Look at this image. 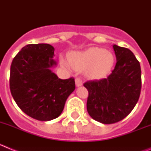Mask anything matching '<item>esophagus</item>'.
I'll return each instance as SVG.
<instances>
[{"mask_svg":"<svg viewBox=\"0 0 151 151\" xmlns=\"http://www.w3.org/2000/svg\"><path fill=\"white\" fill-rule=\"evenodd\" d=\"M75 82H76V86H81V85H82V80L81 79V78H79V77H77L76 79H75Z\"/></svg>","mask_w":151,"mask_h":151,"instance_id":"1","label":"esophagus"}]
</instances>
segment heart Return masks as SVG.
<instances>
[{"instance_id":"b5f03b06","label":"heart","mask_w":151,"mask_h":151,"mask_svg":"<svg viewBox=\"0 0 151 151\" xmlns=\"http://www.w3.org/2000/svg\"><path fill=\"white\" fill-rule=\"evenodd\" d=\"M69 60L61 58L62 65L68 68L73 67L84 70L88 76L100 78L105 76L112 69L114 57L111 52L100 47H91L82 52H76L69 55Z\"/></svg>"}]
</instances>
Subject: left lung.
I'll use <instances>...</instances> for the list:
<instances>
[{"instance_id": "1", "label": "left lung", "mask_w": 151, "mask_h": 151, "mask_svg": "<svg viewBox=\"0 0 151 151\" xmlns=\"http://www.w3.org/2000/svg\"><path fill=\"white\" fill-rule=\"evenodd\" d=\"M116 63L106 78L84 83L88 91L87 110L104 124L119 122L134 109L141 89L140 63L129 49L113 45Z\"/></svg>"}]
</instances>
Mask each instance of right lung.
Here are the masks:
<instances>
[{"label":"right lung","instance_id":"1","mask_svg":"<svg viewBox=\"0 0 151 151\" xmlns=\"http://www.w3.org/2000/svg\"><path fill=\"white\" fill-rule=\"evenodd\" d=\"M54 48L48 44L23 47L12 61L10 89L22 111L39 121L61 114L67 97L76 88L74 78L60 79L50 69L56 65Z\"/></svg>","mask_w":151,"mask_h":151}]
</instances>
